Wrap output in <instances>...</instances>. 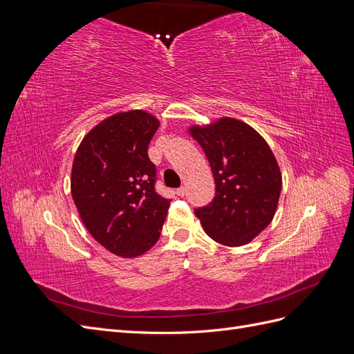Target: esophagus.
Masks as SVG:
<instances>
[{
    "label": "esophagus",
    "instance_id": "obj_1",
    "mask_svg": "<svg viewBox=\"0 0 354 354\" xmlns=\"http://www.w3.org/2000/svg\"><path fill=\"white\" fill-rule=\"evenodd\" d=\"M176 194H177L180 198H183V196H186V194H187V189H186L185 186H181L180 189H177Z\"/></svg>",
    "mask_w": 354,
    "mask_h": 354
}]
</instances>
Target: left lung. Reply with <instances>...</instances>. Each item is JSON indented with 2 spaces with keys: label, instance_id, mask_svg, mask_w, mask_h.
<instances>
[{
  "label": "left lung",
  "instance_id": "obj_1",
  "mask_svg": "<svg viewBox=\"0 0 354 354\" xmlns=\"http://www.w3.org/2000/svg\"><path fill=\"white\" fill-rule=\"evenodd\" d=\"M216 181V196L196 208L203 230L227 246L250 243L272 223L282 174L270 146L252 127L233 118L189 128Z\"/></svg>",
  "mask_w": 354,
  "mask_h": 354
}]
</instances>
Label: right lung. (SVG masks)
Instances as JSON below:
<instances>
[{"instance_id": "add662e5", "label": "right lung", "mask_w": 354, "mask_h": 354, "mask_svg": "<svg viewBox=\"0 0 354 354\" xmlns=\"http://www.w3.org/2000/svg\"><path fill=\"white\" fill-rule=\"evenodd\" d=\"M159 121L145 111L115 113L82 138L71 192L84 226L106 250L133 259L156 243L169 199L156 194L147 147Z\"/></svg>"}]
</instances>
